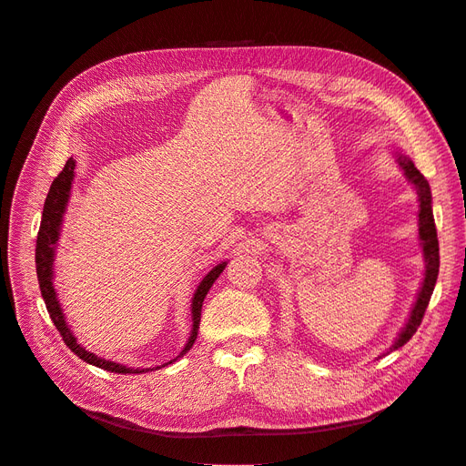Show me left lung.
Wrapping results in <instances>:
<instances>
[{"mask_svg": "<svg viewBox=\"0 0 466 466\" xmlns=\"http://www.w3.org/2000/svg\"><path fill=\"white\" fill-rule=\"evenodd\" d=\"M397 157H399V165L402 167L406 178L410 180L418 190V202H420V211H418V228L420 229L418 231H420L421 248H424L426 274H424V281H421L418 299L412 307V313H410V317H408L406 327L399 334L397 342L390 346V351L402 348L414 336V332L418 330V327L421 324V319H424L426 309L430 305L431 293H433L435 281H437V274H440V243H437V229H435L433 211H431L430 185H428V180L424 178V175L418 171L410 159L404 157V155H400V153L397 155Z\"/></svg>", "mask_w": 466, "mask_h": 466, "instance_id": "left-lung-1", "label": "left lung"}]
</instances>
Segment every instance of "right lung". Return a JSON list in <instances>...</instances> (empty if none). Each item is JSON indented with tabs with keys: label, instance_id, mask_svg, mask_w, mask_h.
Listing matches in <instances>:
<instances>
[{
	"label": "right lung",
	"instance_id": "obj_1",
	"mask_svg": "<svg viewBox=\"0 0 466 466\" xmlns=\"http://www.w3.org/2000/svg\"><path fill=\"white\" fill-rule=\"evenodd\" d=\"M74 168H76V161H74V157H69L66 161L64 168H62V173L54 178L52 187H50V192L46 196L45 209H42V221H40L38 237H36V255H35V258H36V276H38L42 299H45V303H46L48 315H50V319L54 322V327L58 329L62 340L66 342V346L72 350L79 360L95 365V368H101L105 371H110V373H144V371H149V370L126 368V365L103 360V358L91 354V351H87L86 348H83L77 342V338L74 336V332L69 330L67 322H66V317L62 313L60 301H58V298H56V289H54V284H52V278H54V274H52V270H54V268H52V264H54V248H56V243H58L62 218L66 214L69 192H72V182H74V177H76ZM225 266H228V262L218 264L214 270H209L208 276L200 281V286H198V289H196L194 298H192V332H190L188 342H187L185 348H182V351L175 360L159 365V368H165V365L177 361L178 358L185 356L187 351L192 348L196 336H198V329H200V317H202L204 298L208 295L209 288L214 286V281L219 278V274L225 270Z\"/></svg>",
	"mask_w": 466,
	"mask_h": 466
}]
</instances>
